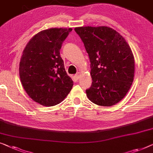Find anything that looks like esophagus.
<instances>
[{"label":"esophagus","instance_id":"34e87169","mask_svg":"<svg viewBox=\"0 0 153 153\" xmlns=\"http://www.w3.org/2000/svg\"><path fill=\"white\" fill-rule=\"evenodd\" d=\"M80 76H81V74H80V73H77V74H75V78H76V79H79V78H80Z\"/></svg>","mask_w":153,"mask_h":153}]
</instances>
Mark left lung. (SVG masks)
I'll list each match as a JSON object with an SVG mask.
<instances>
[{
    "mask_svg": "<svg viewBox=\"0 0 153 153\" xmlns=\"http://www.w3.org/2000/svg\"><path fill=\"white\" fill-rule=\"evenodd\" d=\"M88 52L90 61L91 87L88 98L98 105L111 106L119 102L131 87L134 59L124 38L106 26L74 28Z\"/></svg>",
    "mask_w": 153,
    "mask_h": 153,
    "instance_id": "obj_1",
    "label": "left lung"
}]
</instances>
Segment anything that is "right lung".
<instances>
[{
	"label": "right lung",
	"instance_id": "obj_1",
	"mask_svg": "<svg viewBox=\"0 0 153 153\" xmlns=\"http://www.w3.org/2000/svg\"><path fill=\"white\" fill-rule=\"evenodd\" d=\"M72 28H50L30 40L19 63L22 85L28 96L44 106L60 103L69 94L73 81L60 56L62 43Z\"/></svg>",
	"mask_w": 153,
	"mask_h": 153
}]
</instances>
